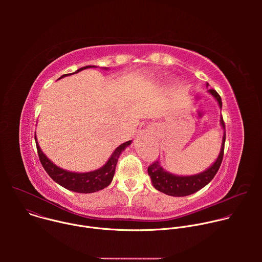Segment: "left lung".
Returning a JSON list of instances; mask_svg holds the SVG:
<instances>
[{"label":"left lung","mask_w":262,"mask_h":262,"mask_svg":"<svg viewBox=\"0 0 262 262\" xmlns=\"http://www.w3.org/2000/svg\"><path fill=\"white\" fill-rule=\"evenodd\" d=\"M206 87H208L207 83H206ZM208 93L213 96L220 108H222V99H221V96L217 94V92L213 89H209ZM220 124L222 128L225 130V123H224L222 116L220 118ZM225 139H226V134L224 132L221 150L216 160L206 170L195 175H188V176L175 175L165 170L162 167L161 162L159 161L155 162L152 165L148 167V175L151 178L152 185L158 191L173 197L189 196L198 192L199 190L204 188L206 184H208L216 174L223 160Z\"/></svg>","instance_id":"1"}]
</instances>
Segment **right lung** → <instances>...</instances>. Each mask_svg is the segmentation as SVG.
I'll return each instance as SVG.
<instances>
[{
  "mask_svg": "<svg viewBox=\"0 0 262 262\" xmlns=\"http://www.w3.org/2000/svg\"><path fill=\"white\" fill-rule=\"evenodd\" d=\"M92 67H98V66H95V65L84 66L72 73L63 74L61 78H59V80L64 77L70 76V74L77 73L84 69L92 68ZM101 68L104 70L108 69L107 67H101ZM35 141H36V147H37V151H38V157H39L40 163H41L42 167L45 168V170L47 171V173L50 175V177L55 182H57L58 184L63 186V188H65L66 190L76 192V193H82V194L94 193V192H97V191H100V190L106 188V186L112 182V180H113L116 165H117V162H118V159H119L121 152L133 142L130 140V141H127V142L119 145L115 149L114 152L112 154V156L106 161V163L99 169H96V170L90 171V172L79 173V172H72V171L62 169V168L58 167L56 164H54L41 150L38 142H37L36 133H35Z\"/></svg>",
  "mask_w": 262,
  "mask_h": 262,
  "instance_id": "obj_1",
  "label": "right lung"
}]
</instances>
